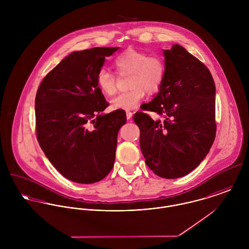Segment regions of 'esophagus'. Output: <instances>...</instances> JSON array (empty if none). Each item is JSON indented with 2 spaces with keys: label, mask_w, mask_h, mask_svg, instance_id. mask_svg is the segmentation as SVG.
<instances>
[{
  "label": "esophagus",
  "mask_w": 249,
  "mask_h": 249,
  "mask_svg": "<svg viewBox=\"0 0 249 249\" xmlns=\"http://www.w3.org/2000/svg\"><path fill=\"white\" fill-rule=\"evenodd\" d=\"M132 115H133V113L132 112H130V111H126V118H127V120H130L131 119V117H132Z\"/></svg>",
  "instance_id": "1"
}]
</instances>
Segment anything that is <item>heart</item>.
<instances>
[{"label": "heart", "mask_w": 249, "mask_h": 249, "mask_svg": "<svg viewBox=\"0 0 249 249\" xmlns=\"http://www.w3.org/2000/svg\"><path fill=\"white\" fill-rule=\"evenodd\" d=\"M115 67L122 75L128 74L129 91L122 93L111 101L113 109L132 110L139 106L145 95H154L163 85L166 76V63L164 58L156 53L148 54L145 52L129 49L119 54ZM101 91L107 96H113L116 91L117 77L114 72L102 69L97 77Z\"/></svg>", "instance_id": "b5f03b06"}]
</instances>
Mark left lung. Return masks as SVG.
Masks as SVG:
<instances>
[{"label": "left lung", "mask_w": 249, "mask_h": 249, "mask_svg": "<svg viewBox=\"0 0 249 249\" xmlns=\"http://www.w3.org/2000/svg\"><path fill=\"white\" fill-rule=\"evenodd\" d=\"M166 76L159 93L138 112L140 147L145 164L158 177L182 178L208 154L215 138V86L208 68L182 46L163 52Z\"/></svg>", "instance_id": "8db88e82"}]
</instances>
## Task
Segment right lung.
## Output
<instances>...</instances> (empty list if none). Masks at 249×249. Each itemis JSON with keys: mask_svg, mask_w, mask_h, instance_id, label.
Wrapping results in <instances>:
<instances>
[{"mask_svg": "<svg viewBox=\"0 0 249 249\" xmlns=\"http://www.w3.org/2000/svg\"><path fill=\"white\" fill-rule=\"evenodd\" d=\"M119 47L73 52L40 83L36 97V136L52 165L72 182L92 184L111 172L124 110L109 114L98 73Z\"/></svg>", "mask_w": 249, "mask_h": 249, "instance_id": "obj_1", "label": "right lung"}]
</instances>
